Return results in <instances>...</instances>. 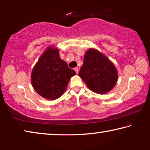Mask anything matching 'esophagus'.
I'll use <instances>...</instances> for the list:
<instances>
[{"label":"esophagus","instance_id":"esophagus-1","mask_svg":"<svg viewBox=\"0 0 150 150\" xmlns=\"http://www.w3.org/2000/svg\"><path fill=\"white\" fill-rule=\"evenodd\" d=\"M74 70L75 71V72L77 73H79V68H78V67H75V68H74Z\"/></svg>","mask_w":150,"mask_h":150}]
</instances>
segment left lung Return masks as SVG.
<instances>
[{
	"label": "left lung",
	"instance_id": "8db88e82",
	"mask_svg": "<svg viewBox=\"0 0 150 150\" xmlns=\"http://www.w3.org/2000/svg\"><path fill=\"white\" fill-rule=\"evenodd\" d=\"M79 75L91 90L98 94L109 92L118 79L117 71L112 63L94 49L86 52Z\"/></svg>",
	"mask_w": 150,
	"mask_h": 150
}]
</instances>
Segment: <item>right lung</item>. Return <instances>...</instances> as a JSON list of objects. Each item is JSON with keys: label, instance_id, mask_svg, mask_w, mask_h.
Listing matches in <instances>:
<instances>
[{"label": "right lung", "instance_id": "add662e5", "mask_svg": "<svg viewBox=\"0 0 150 150\" xmlns=\"http://www.w3.org/2000/svg\"><path fill=\"white\" fill-rule=\"evenodd\" d=\"M75 74L61 59L59 50L49 47L32 70V86L42 97L56 99L64 93L71 77Z\"/></svg>", "mask_w": 150, "mask_h": 150}]
</instances>
